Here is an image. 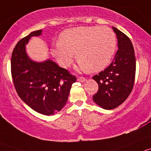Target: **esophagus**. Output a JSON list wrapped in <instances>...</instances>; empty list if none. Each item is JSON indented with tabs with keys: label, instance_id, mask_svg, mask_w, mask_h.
<instances>
[{
	"label": "esophagus",
	"instance_id": "esophagus-1",
	"mask_svg": "<svg viewBox=\"0 0 151 151\" xmlns=\"http://www.w3.org/2000/svg\"><path fill=\"white\" fill-rule=\"evenodd\" d=\"M78 81L80 82H84L86 81V78L84 77H78Z\"/></svg>",
	"mask_w": 151,
	"mask_h": 151
}]
</instances>
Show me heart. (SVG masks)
Wrapping results in <instances>:
<instances>
[{
	"instance_id": "b5f03b06",
	"label": "heart",
	"mask_w": 151,
	"mask_h": 151,
	"mask_svg": "<svg viewBox=\"0 0 151 151\" xmlns=\"http://www.w3.org/2000/svg\"><path fill=\"white\" fill-rule=\"evenodd\" d=\"M116 49V36L108 27H78L61 33L51 53L63 67L70 66L74 54L78 63L89 72H98L111 61Z\"/></svg>"
}]
</instances>
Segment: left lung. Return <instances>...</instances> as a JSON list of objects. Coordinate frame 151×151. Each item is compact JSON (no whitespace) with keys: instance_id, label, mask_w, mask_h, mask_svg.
I'll return each mask as SVG.
<instances>
[{"instance_id":"8db88e82","label":"left lung","mask_w":151,"mask_h":151,"mask_svg":"<svg viewBox=\"0 0 151 151\" xmlns=\"http://www.w3.org/2000/svg\"><path fill=\"white\" fill-rule=\"evenodd\" d=\"M113 29L119 49L109 66L92 77L99 86L93 99L106 110L117 108L127 99L133 88L136 72L134 51L129 38L116 27Z\"/></svg>"}]
</instances>
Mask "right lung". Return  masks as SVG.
I'll return each instance as SVG.
<instances>
[{
    "label": "right lung",
    "mask_w": 151,
    "mask_h": 151,
    "mask_svg": "<svg viewBox=\"0 0 151 151\" xmlns=\"http://www.w3.org/2000/svg\"><path fill=\"white\" fill-rule=\"evenodd\" d=\"M41 32L42 29L33 31L17 43L12 52L11 70L20 98L35 111L49 116L65 106L76 78L51 60L36 63L29 58L25 45L31 37L39 36Z\"/></svg>",
    "instance_id": "add662e5"
}]
</instances>
